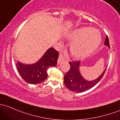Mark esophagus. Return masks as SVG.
Instances as JSON below:
<instances>
[{
    "instance_id": "esophagus-1",
    "label": "esophagus",
    "mask_w": 120,
    "mask_h": 120,
    "mask_svg": "<svg viewBox=\"0 0 120 120\" xmlns=\"http://www.w3.org/2000/svg\"><path fill=\"white\" fill-rule=\"evenodd\" d=\"M64 60V58L63 57L62 55L60 54V55H59V59H58V60H57V64H60L61 63H62L63 61Z\"/></svg>"
}]
</instances>
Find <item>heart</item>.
<instances>
[{"label": "heart", "mask_w": 120, "mask_h": 120, "mask_svg": "<svg viewBox=\"0 0 120 120\" xmlns=\"http://www.w3.org/2000/svg\"><path fill=\"white\" fill-rule=\"evenodd\" d=\"M67 38L72 41L71 53L73 56L79 59L94 52L101 42V36L99 31L87 27H80L71 31Z\"/></svg>", "instance_id": "obj_1"}]
</instances>
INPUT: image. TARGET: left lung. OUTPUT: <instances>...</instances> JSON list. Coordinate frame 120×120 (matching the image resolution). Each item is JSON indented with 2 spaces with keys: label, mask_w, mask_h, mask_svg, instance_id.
Wrapping results in <instances>:
<instances>
[{
  "label": "left lung",
  "mask_w": 120,
  "mask_h": 120,
  "mask_svg": "<svg viewBox=\"0 0 120 120\" xmlns=\"http://www.w3.org/2000/svg\"><path fill=\"white\" fill-rule=\"evenodd\" d=\"M104 45L110 48L109 38L107 36ZM69 63L70 64V69L64 76V83L68 89L75 93H82L94 87L102 78L106 69V68L101 75L97 79L87 80L83 78L80 72V61L69 62Z\"/></svg>",
  "instance_id": "1"
}]
</instances>
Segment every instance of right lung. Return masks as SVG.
Listing matches in <instances>:
<instances>
[{"instance_id":"1","label":"right lung","mask_w":120,"mask_h":120,"mask_svg":"<svg viewBox=\"0 0 120 120\" xmlns=\"http://www.w3.org/2000/svg\"><path fill=\"white\" fill-rule=\"evenodd\" d=\"M59 53L53 48H49L36 63H22L18 61L16 66L22 79L29 84H36L42 82L48 77L46 70L57 65Z\"/></svg>"}]
</instances>
